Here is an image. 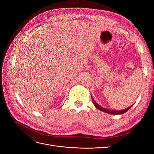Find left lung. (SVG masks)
I'll return each instance as SVG.
<instances>
[{
    "label": "left lung",
    "mask_w": 154,
    "mask_h": 154,
    "mask_svg": "<svg viewBox=\"0 0 154 154\" xmlns=\"http://www.w3.org/2000/svg\"><path fill=\"white\" fill-rule=\"evenodd\" d=\"M92 97V102H93V104H94V105L95 106V107L96 109H97L98 110H101V111H103L104 112H106V113H108V114H112V115H117V114H122L125 112H126L128 111L131 107L133 106L131 105L128 106V108L125 109H123V110H111V109H105L104 108V107H102L101 106H100V105L97 104L96 102L95 101V100H94V98H93V97L91 96Z\"/></svg>",
    "instance_id": "8db88e82"
}]
</instances>
